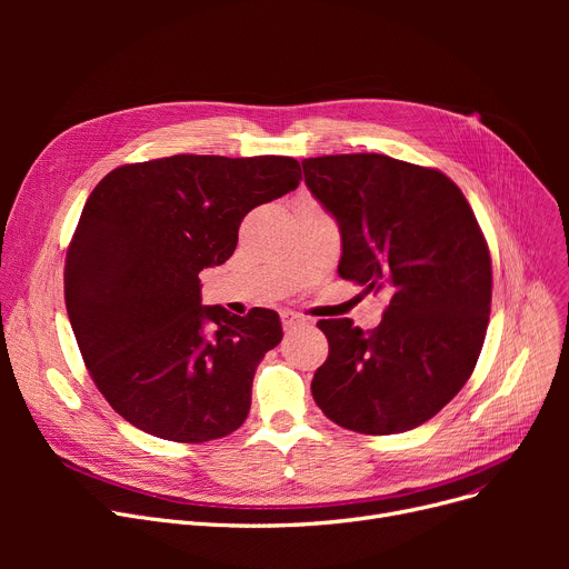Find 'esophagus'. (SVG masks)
Listing matches in <instances>:
<instances>
[{"label":"esophagus","mask_w":569,"mask_h":569,"mask_svg":"<svg viewBox=\"0 0 569 569\" xmlns=\"http://www.w3.org/2000/svg\"><path fill=\"white\" fill-rule=\"evenodd\" d=\"M281 322H283L286 335H292V332H297V330H302V327H309V320H307L305 316L292 313V311H286V313L281 316Z\"/></svg>","instance_id":"obj_1"}]
</instances>
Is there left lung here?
<instances>
[{"mask_svg":"<svg viewBox=\"0 0 569 569\" xmlns=\"http://www.w3.org/2000/svg\"><path fill=\"white\" fill-rule=\"evenodd\" d=\"M305 182L341 232L339 277L390 297L380 325L318 320L330 355L318 408L367 436L410 431L450 403L482 352L491 258L461 189L385 154L305 159Z\"/></svg>","mask_w":569,"mask_h":569,"instance_id":"left-lung-1","label":"left lung"}]
</instances>
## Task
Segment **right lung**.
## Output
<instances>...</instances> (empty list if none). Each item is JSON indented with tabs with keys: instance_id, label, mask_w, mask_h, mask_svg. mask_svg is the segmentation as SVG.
Here are the masks:
<instances>
[{
	"instance_id": "right-lung-1",
	"label": "right lung",
	"mask_w": 569,
	"mask_h": 569,
	"mask_svg": "<svg viewBox=\"0 0 569 569\" xmlns=\"http://www.w3.org/2000/svg\"><path fill=\"white\" fill-rule=\"evenodd\" d=\"M300 179L290 157L174 154L119 166L87 198L67 251V313L89 376L127 422L174 442L244 425L281 320L202 307L198 274L232 256L253 207Z\"/></svg>"
}]
</instances>
